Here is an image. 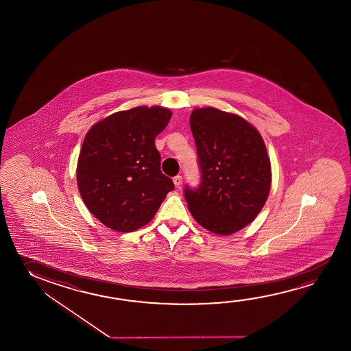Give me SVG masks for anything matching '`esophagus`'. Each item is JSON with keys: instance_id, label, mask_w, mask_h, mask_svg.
I'll return each mask as SVG.
<instances>
[{"instance_id": "1", "label": "esophagus", "mask_w": 351, "mask_h": 351, "mask_svg": "<svg viewBox=\"0 0 351 351\" xmlns=\"http://www.w3.org/2000/svg\"><path fill=\"white\" fill-rule=\"evenodd\" d=\"M173 181L176 187H180V186L182 184V176H181V175H178V176H175V178H173Z\"/></svg>"}]
</instances>
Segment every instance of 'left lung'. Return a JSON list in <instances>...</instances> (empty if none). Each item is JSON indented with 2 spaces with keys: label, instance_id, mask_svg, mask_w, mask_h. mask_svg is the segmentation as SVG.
Here are the masks:
<instances>
[{
  "label": "left lung",
  "instance_id": "obj_1",
  "mask_svg": "<svg viewBox=\"0 0 351 351\" xmlns=\"http://www.w3.org/2000/svg\"><path fill=\"white\" fill-rule=\"evenodd\" d=\"M201 184L184 187L192 217L204 229L231 235L252 223L269 195L271 167L262 136L239 115L215 108L190 117Z\"/></svg>",
  "mask_w": 351,
  "mask_h": 351
}]
</instances>
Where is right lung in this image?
Returning a JSON list of instances; mask_svg holds the SVG:
<instances>
[{
    "label": "right lung",
    "mask_w": 351,
    "mask_h": 351,
    "mask_svg": "<svg viewBox=\"0 0 351 351\" xmlns=\"http://www.w3.org/2000/svg\"><path fill=\"white\" fill-rule=\"evenodd\" d=\"M173 112L137 106L99 121L86 133L77 164V184L89 212L112 230L148 224L173 180L160 170L156 137Z\"/></svg>",
    "instance_id": "right-lung-1"
}]
</instances>
